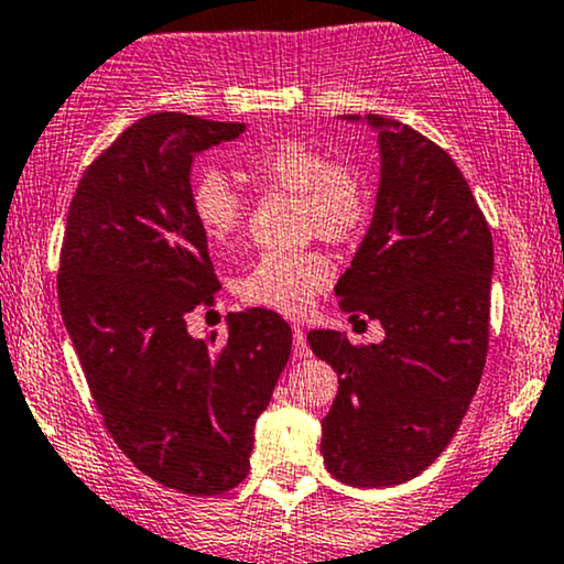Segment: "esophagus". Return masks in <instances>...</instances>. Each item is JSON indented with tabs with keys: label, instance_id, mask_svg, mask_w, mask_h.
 <instances>
[{
	"label": "esophagus",
	"instance_id": "1",
	"mask_svg": "<svg viewBox=\"0 0 564 564\" xmlns=\"http://www.w3.org/2000/svg\"><path fill=\"white\" fill-rule=\"evenodd\" d=\"M292 334H294V356L296 358H307V356H311V345H307L305 332H302L300 326H292Z\"/></svg>",
	"mask_w": 564,
	"mask_h": 564
}]
</instances>
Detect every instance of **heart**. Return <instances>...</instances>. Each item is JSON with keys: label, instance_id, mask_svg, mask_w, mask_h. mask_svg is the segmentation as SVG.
<instances>
[{"label": "heart", "instance_id": "obj_1", "mask_svg": "<svg viewBox=\"0 0 564 564\" xmlns=\"http://www.w3.org/2000/svg\"><path fill=\"white\" fill-rule=\"evenodd\" d=\"M243 171L262 189L294 192L300 197V227L329 243L358 238L372 214V184L367 173L305 139L264 141L243 154ZM197 227L216 249H230L246 221V197L227 173L203 171L189 192ZM334 281V264L321 251L262 253L240 275V300L270 311L302 315L315 294Z\"/></svg>", "mask_w": 564, "mask_h": 564}]
</instances>
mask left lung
I'll use <instances>...</instances> for the list:
<instances>
[{
	"instance_id": "1",
	"label": "left lung",
	"mask_w": 564,
	"mask_h": 564,
	"mask_svg": "<svg viewBox=\"0 0 564 564\" xmlns=\"http://www.w3.org/2000/svg\"><path fill=\"white\" fill-rule=\"evenodd\" d=\"M367 120L380 131V189L372 225L334 294L350 318L380 321L386 339L352 345L345 334L315 329L307 343L339 377L321 423L326 468L350 487H391L444 453L479 388L492 235L442 147L391 117Z\"/></svg>"
}]
</instances>
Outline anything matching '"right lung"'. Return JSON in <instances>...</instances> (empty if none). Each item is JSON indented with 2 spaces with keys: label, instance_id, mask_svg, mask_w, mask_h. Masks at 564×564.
Here are the masks:
<instances>
[{
  "label": "right lung",
  "instance_id": "add662e5",
  "mask_svg": "<svg viewBox=\"0 0 564 564\" xmlns=\"http://www.w3.org/2000/svg\"><path fill=\"white\" fill-rule=\"evenodd\" d=\"M243 131L141 117L83 173L61 246V315L104 425L141 474L197 498L246 479L253 423L292 352L289 324L264 307L227 315L221 343L187 332L219 292L189 208L192 158Z\"/></svg>",
  "mask_w": 564,
  "mask_h": 564
}]
</instances>
